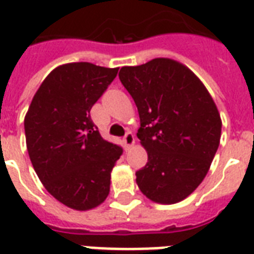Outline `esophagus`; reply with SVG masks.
I'll list each match as a JSON object with an SVG mask.
<instances>
[{
	"label": "esophagus",
	"mask_w": 254,
	"mask_h": 254,
	"mask_svg": "<svg viewBox=\"0 0 254 254\" xmlns=\"http://www.w3.org/2000/svg\"><path fill=\"white\" fill-rule=\"evenodd\" d=\"M123 142L124 145H125V148H130L131 145L134 144V135L131 134L130 131H127V134L124 135V138H123Z\"/></svg>",
	"instance_id": "esophagus-1"
}]
</instances>
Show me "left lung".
<instances>
[{
  "mask_svg": "<svg viewBox=\"0 0 254 254\" xmlns=\"http://www.w3.org/2000/svg\"><path fill=\"white\" fill-rule=\"evenodd\" d=\"M140 114L137 137L148 162L137 185L149 200L176 204L202 183L221 137L217 106L190 69L170 58H154L119 73Z\"/></svg>",
  "mask_w": 254,
  "mask_h": 254,
  "instance_id": "left-lung-1",
  "label": "left lung"
}]
</instances>
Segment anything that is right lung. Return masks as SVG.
I'll use <instances>...</instances> for the list:
<instances>
[{
    "instance_id": "add662e5",
    "label": "right lung",
    "mask_w": 254,
    "mask_h": 254,
    "mask_svg": "<svg viewBox=\"0 0 254 254\" xmlns=\"http://www.w3.org/2000/svg\"><path fill=\"white\" fill-rule=\"evenodd\" d=\"M119 67L71 63L56 67L38 88L25 116L26 148L50 194L75 210L106 200L110 172L123 148L104 140L90 109Z\"/></svg>"
}]
</instances>
